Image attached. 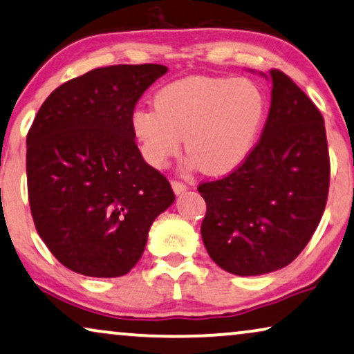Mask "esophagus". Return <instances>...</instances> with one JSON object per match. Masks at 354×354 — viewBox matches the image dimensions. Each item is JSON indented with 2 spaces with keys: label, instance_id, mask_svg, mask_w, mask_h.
I'll return each instance as SVG.
<instances>
[{
  "label": "esophagus",
  "instance_id": "obj_1",
  "mask_svg": "<svg viewBox=\"0 0 354 354\" xmlns=\"http://www.w3.org/2000/svg\"><path fill=\"white\" fill-rule=\"evenodd\" d=\"M172 188H174V192L177 193V195H180V193L188 190V185H187V183L180 182V180H172Z\"/></svg>",
  "mask_w": 354,
  "mask_h": 354
}]
</instances>
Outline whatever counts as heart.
<instances>
[{"label":"heart","instance_id":"heart-1","mask_svg":"<svg viewBox=\"0 0 354 354\" xmlns=\"http://www.w3.org/2000/svg\"><path fill=\"white\" fill-rule=\"evenodd\" d=\"M268 115V96L246 77H187L162 86L154 108H138L132 129L143 156L166 166L185 148L207 174L234 171L250 156Z\"/></svg>","mask_w":354,"mask_h":354}]
</instances>
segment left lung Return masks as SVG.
I'll return each mask as SVG.
<instances>
[{
    "label": "left lung",
    "instance_id": "obj_1",
    "mask_svg": "<svg viewBox=\"0 0 354 354\" xmlns=\"http://www.w3.org/2000/svg\"><path fill=\"white\" fill-rule=\"evenodd\" d=\"M268 120L250 156L229 176L203 182L201 236L211 259L235 275L288 266L326 209L330 159L321 111L282 71L270 69Z\"/></svg>",
    "mask_w": 354,
    "mask_h": 354
}]
</instances>
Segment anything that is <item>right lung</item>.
Wrapping results in <instances>:
<instances>
[{
  "instance_id": "add662e5",
  "label": "right lung",
  "mask_w": 354,
  "mask_h": 354,
  "mask_svg": "<svg viewBox=\"0 0 354 354\" xmlns=\"http://www.w3.org/2000/svg\"><path fill=\"white\" fill-rule=\"evenodd\" d=\"M167 72L118 64L53 91L27 133V190L35 229L67 269L120 277L142 258L153 221L176 200L171 183L145 162L132 114Z\"/></svg>"
}]
</instances>
